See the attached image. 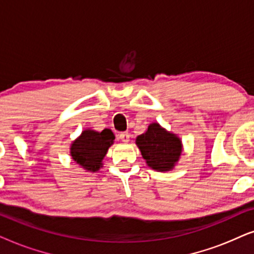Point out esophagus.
Segmentation results:
<instances>
[{
    "instance_id": "obj_1",
    "label": "esophagus",
    "mask_w": 254,
    "mask_h": 254,
    "mask_svg": "<svg viewBox=\"0 0 254 254\" xmlns=\"http://www.w3.org/2000/svg\"><path fill=\"white\" fill-rule=\"evenodd\" d=\"M120 139L122 141H124V143H127V141H129V139H130V134L127 132H121L120 133Z\"/></svg>"
}]
</instances>
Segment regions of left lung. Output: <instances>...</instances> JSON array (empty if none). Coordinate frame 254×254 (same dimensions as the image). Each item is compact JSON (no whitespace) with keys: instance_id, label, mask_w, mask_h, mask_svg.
Segmentation results:
<instances>
[{"instance_id":"left-lung-1","label":"left lung","mask_w":254,"mask_h":254,"mask_svg":"<svg viewBox=\"0 0 254 254\" xmlns=\"http://www.w3.org/2000/svg\"><path fill=\"white\" fill-rule=\"evenodd\" d=\"M136 144L146 164L158 172L173 170L182 152L180 138L158 123L148 125L147 130L136 138Z\"/></svg>"}]
</instances>
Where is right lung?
I'll return each mask as SVG.
<instances>
[{
    "label": "right lung",
    "instance_id": "obj_1",
    "mask_svg": "<svg viewBox=\"0 0 254 254\" xmlns=\"http://www.w3.org/2000/svg\"><path fill=\"white\" fill-rule=\"evenodd\" d=\"M114 139L110 129H104L101 132L87 129L70 145V155L86 171L97 172L102 167L103 158L114 144Z\"/></svg>",
    "mask_w": 254,
    "mask_h": 254
}]
</instances>
